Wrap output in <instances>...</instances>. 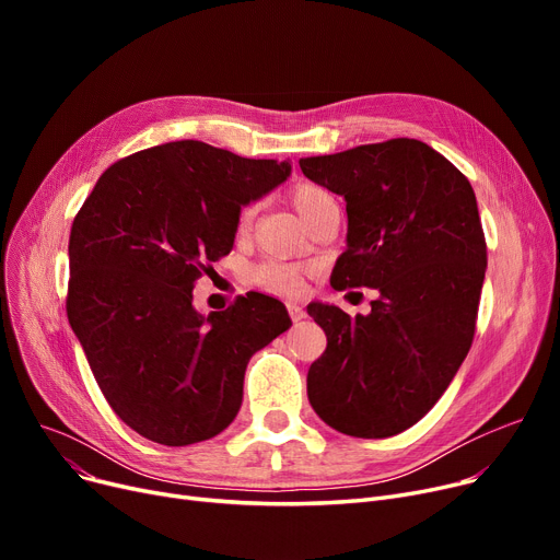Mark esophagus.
<instances>
[{"instance_id":"34e87169","label":"esophagus","mask_w":560,"mask_h":560,"mask_svg":"<svg viewBox=\"0 0 560 560\" xmlns=\"http://www.w3.org/2000/svg\"><path fill=\"white\" fill-rule=\"evenodd\" d=\"M285 306H288V313H290L292 322H300V319H304V317H306V311H304V306H302V304H298V302H288Z\"/></svg>"}]
</instances>
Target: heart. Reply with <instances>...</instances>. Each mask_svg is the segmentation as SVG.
I'll return each mask as SVG.
<instances>
[{
    "label": "heart",
    "mask_w": 560,
    "mask_h": 560,
    "mask_svg": "<svg viewBox=\"0 0 560 560\" xmlns=\"http://www.w3.org/2000/svg\"><path fill=\"white\" fill-rule=\"evenodd\" d=\"M329 199L334 197L325 188H317V186H300L295 192H292V203H295L302 220L313 209H317L322 201H329ZM252 215H254V209H245L241 218V226H247ZM308 272L311 268L300 262H262L254 270V281L265 290L277 292V295H298V292L304 290Z\"/></svg>",
    "instance_id": "obj_1"
}]
</instances>
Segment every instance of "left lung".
Wrapping results in <instances>:
<instances>
[{"label":"left lung","mask_w":560,"mask_h":560,"mask_svg":"<svg viewBox=\"0 0 560 560\" xmlns=\"http://www.w3.org/2000/svg\"><path fill=\"white\" fill-rule=\"evenodd\" d=\"M347 201V249L331 285L374 288L368 315L311 302L327 351L308 370L315 413L354 438H388L443 397L475 338L486 241L472 186L413 138L300 159Z\"/></svg>","instance_id":"8db88e82"}]
</instances>
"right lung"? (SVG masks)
I'll use <instances>...</instances> for the list:
<instances>
[{
	"label": "right lung",
	"instance_id": "1",
	"mask_svg": "<svg viewBox=\"0 0 560 560\" xmlns=\"http://www.w3.org/2000/svg\"><path fill=\"white\" fill-rule=\"evenodd\" d=\"M290 161L174 140L113 163L70 233L68 319L110 408L159 445L184 447L238 416L249 359L290 329L252 292L203 315L192 288L233 249L241 211L281 186Z\"/></svg>",
	"mask_w": 560,
	"mask_h": 560
}]
</instances>
